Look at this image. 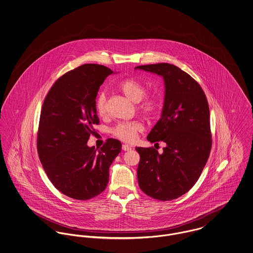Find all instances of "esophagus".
Wrapping results in <instances>:
<instances>
[{"label":"esophagus","instance_id":"obj_1","mask_svg":"<svg viewBox=\"0 0 253 253\" xmlns=\"http://www.w3.org/2000/svg\"><path fill=\"white\" fill-rule=\"evenodd\" d=\"M132 148L130 147V146H128V145H123V151H126V152H127V151H130Z\"/></svg>","mask_w":253,"mask_h":253}]
</instances>
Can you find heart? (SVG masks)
<instances>
[{
	"label": "heart",
	"instance_id": "b5f03b06",
	"mask_svg": "<svg viewBox=\"0 0 253 253\" xmlns=\"http://www.w3.org/2000/svg\"><path fill=\"white\" fill-rule=\"evenodd\" d=\"M119 89L132 101L137 102V108L141 112L151 115L156 111L159 105L158 98L153 94L145 95L146 89L139 82L126 79L122 81L118 85ZM106 93L101 91L95 101L96 111L100 116H103L106 112ZM144 130V126L140 121L121 122L112 127L111 133L116 138L124 142H133L139 132Z\"/></svg>",
	"mask_w": 253,
	"mask_h": 253
}]
</instances>
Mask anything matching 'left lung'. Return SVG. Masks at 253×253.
<instances>
[{
    "instance_id": "obj_1",
    "label": "left lung",
    "mask_w": 253,
    "mask_h": 253,
    "mask_svg": "<svg viewBox=\"0 0 253 253\" xmlns=\"http://www.w3.org/2000/svg\"><path fill=\"white\" fill-rule=\"evenodd\" d=\"M163 78L165 99L161 118L147 139L163 141L159 153L154 148H136L141 190L152 199L171 201L187 193L201 176L212 147L210 112L206 96L190 75L172 64L137 66Z\"/></svg>"
}]
</instances>
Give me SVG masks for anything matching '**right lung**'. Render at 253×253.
<instances>
[{
	"instance_id": "right-lung-1",
	"label": "right lung",
	"mask_w": 253,
	"mask_h": 253,
	"mask_svg": "<svg viewBox=\"0 0 253 253\" xmlns=\"http://www.w3.org/2000/svg\"><path fill=\"white\" fill-rule=\"evenodd\" d=\"M109 68L84 64L51 86L43 102L37 132L40 162L53 186L69 198L87 201L106 188L109 167L122 144L109 138L100 150L87 141L99 125L95 101Z\"/></svg>"
}]
</instances>
